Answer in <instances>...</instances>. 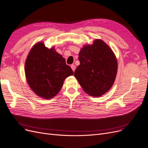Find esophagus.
I'll list each match as a JSON object with an SVG mask.
<instances>
[{"mask_svg":"<svg viewBox=\"0 0 148 148\" xmlns=\"http://www.w3.org/2000/svg\"><path fill=\"white\" fill-rule=\"evenodd\" d=\"M71 68H72V70L73 71V72H75V69H76V66H75L74 64L71 65Z\"/></svg>","mask_w":148,"mask_h":148,"instance_id":"esophagus-1","label":"esophagus"}]
</instances>
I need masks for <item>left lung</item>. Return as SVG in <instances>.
I'll use <instances>...</instances> for the list:
<instances>
[{
	"instance_id": "1",
	"label": "left lung",
	"mask_w": 148,
	"mask_h": 148,
	"mask_svg": "<svg viewBox=\"0 0 148 148\" xmlns=\"http://www.w3.org/2000/svg\"><path fill=\"white\" fill-rule=\"evenodd\" d=\"M80 62L74 76L83 90L95 97H101L113 86L118 62L110 47L101 39L84 45L79 53Z\"/></svg>"
}]
</instances>
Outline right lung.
Masks as SVG:
<instances>
[{
  "mask_svg": "<svg viewBox=\"0 0 148 148\" xmlns=\"http://www.w3.org/2000/svg\"><path fill=\"white\" fill-rule=\"evenodd\" d=\"M25 74L28 86L35 94L50 99L60 92L65 79L73 75V72L54 47L49 49L44 42H38L28 53Z\"/></svg>",
  "mask_w": 148,
  "mask_h": 148,
  "instance_id": "right-lung-1",
  "label": "right lung"
}]
</instances>
